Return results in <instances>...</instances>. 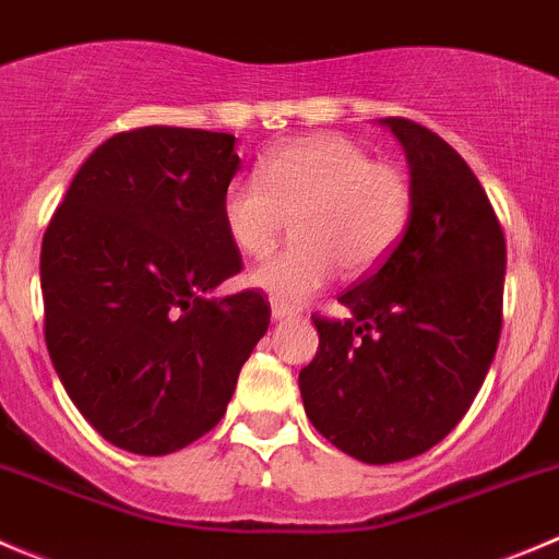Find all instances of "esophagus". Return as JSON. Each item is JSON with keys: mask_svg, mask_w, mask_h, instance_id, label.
<instances>
[{"mask_svg": "<svg viewBox=\"0 0 559 559\" xmlns=\"http://www.w3.org/2000/svg\"><path fill=\"white\" fill-rule=\"evenodd\" d=\"M272 314H274V320L293 318V314H296V307H290V304L277 301V298H274V301H272Z\"/></svg>", "mask_w": 559, "mask_h": 559, "instance_id": "1", "label": "esophagus"}]
</instances>
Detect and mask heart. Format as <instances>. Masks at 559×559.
Segmentation results:
<instances>
[{"label": "heart", "instance_id": "1", "mask_svg": "<svg viewBox=\"0 0 559 559\" xmlns=\"http://www.w3.org/2000/svg\"><path fill=\"white\" fill-rule=\"evenodd\" d=\"M416 209L411 174L380 163L345 135L285 141L258 176H236L223 192V225L236 250L263 258L277 247L287 219L296 245L252 272V285L298 304L336 277L378 269Z\"/></svg>", "mask_w": 559, "mask_h": 559}]
</instances>
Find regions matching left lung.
<instances>
[{"label":"left lung","mask_w":559,"mask_h":559,"mask_svg":"<svg viewBox=\"0 0 559 559\" xmlns=\"http://www.w3.org/2000/svg\"><path fill=\"white\" fill-rule=\"evenodd\" d=\"M411 163L407 234L340 301L312 314L320 345L298 374L312 427L347 456L391 465L438 445L473 405L502 329L506 236L465 159L438 132L389 116Z\"/></svg>","instance_id":"obj_1"}]
</instances>
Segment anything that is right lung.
Segmentation results:
<instances>
[{
	"label": "right lung",
	"instance_id": "add662e5",
	"mask_svg": "<svg viewBox=\"0 0 559 559\" xmlns=\"http://www.w3.org/2000/svg\"><path fill=\"white\" fill-rule=\"evenodd\" d=\"M234 146L187 127L116 132L43 236L53 369L81 416L132 454H174L217 427L269 329L266 293L206 296L245 266L223 225Z\"/></svg>",
	"mask_w": 559,
	"mask_h": 559
}]
</instances>
